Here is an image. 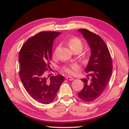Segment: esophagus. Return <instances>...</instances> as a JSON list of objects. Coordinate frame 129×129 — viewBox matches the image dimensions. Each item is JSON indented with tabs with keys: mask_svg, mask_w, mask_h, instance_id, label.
Returning a JSON list of instances; mask_svg holds the SVG:
<instances>
[{
	"mask_svg": "<svg viewBox=\"0 0 129 129\" xmlns=\"http://www.w3.org/2000/svg\"><path fill=\"white\" fill-rule=\"evenodd\" d=\"M66 78L67 80H68L69 81H72L74 80V78L72 77H71V76H67Z\"/></svg>",
	"mask_w": 129,
	"mask_h": 129,
	"instance_id": "obj_1",
	"label": "esophagus"
}]
</instances>
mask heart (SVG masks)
I'll use <instances>...</instances> for the list:
<instances>
[{
  "mask_svg": "<svg viewBox=\"0 0 129 129\" xmlns=\"http://www.w3.org/2000/svg\"><path fill=\"white\" fill-rule=\"evenodd\" d=\"M68 45H69V47L72 51H74V50H78L80 52L82 51L83 48V43L82 41L80 40V39L77 38H72L70 39L68 41ZM58 48L55 49L54 53H53V56L56 57L57 54V52ZM84 60H86L87 58V55L85 54L84 57ZM77 68V65L75 64H73L68 66H65L62 68V71L65 72V73H67L68 75H73L75 73V72L76 71V69Z\"/></svg>",
  "mask_w": 129,
  "mask_h": 129,
  "instance_id": "b5f03b06",
  "label": "heart"
}]
</instances>
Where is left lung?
I'll return each instance as SVG.
<instances>
[{
	"label": "left lung",
	"instance_id": "obj_1",
	"mask_svg": "<svg viewBox=\"0 0 129 129\" xmlns=\"http://www.w3.org/2000/svg\"><path fill=\"white\" fill-rule=\"evenodd\" d=\"M90 48L91 55L85 68L86 78H82L84 86L78 96L85 102L99 98L105 89L112 73V60L105 43L100 36L86 29H79Z\"/></svg>",
	"mask_w": 129,
	"mask_h": 129
}]
</instances>
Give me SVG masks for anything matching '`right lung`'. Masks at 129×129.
Masks as SVG:
<instances>
[{
    "label": "right lung",
    "mask_w": 129,
    "mask_h": 129,
    "mask_svg": "<svg viewBox=\"0 0 129 129\" xmlns=\"http://www.w3.org/2000/svg\"><path fill=\"white\" fill-rule=\"evenodd\" d=\"M61 34L54 31L40 32L28 39L19 52V76L25 90L40 103L48 104L53 101L61 85L62 76H45L50 69L53 40Z\"/></svg>",
    "instance_id": "1"
}]
</instances>
